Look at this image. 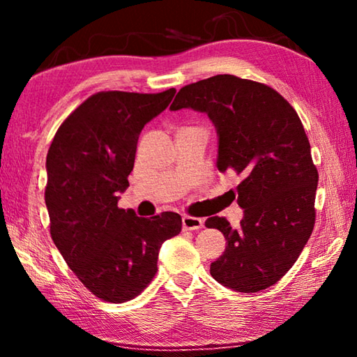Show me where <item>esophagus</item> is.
Listing matches in <instances>:
<instances>
[{"instance_id":"34e87169","label":"esophagus","mask_w":357,"mask_h":357,"mask_svg":"<svg viewBox=\"0 0 357 357\" xmlns=\"http://www.w3.org/2000/svg\"><path fill=\"white\" fill-rule=\"evenodd\" d=\"M183 228L184 229H200V228H203V220L198 219V217L184 215L183 217Z\"/></svg>"}]
</instances>
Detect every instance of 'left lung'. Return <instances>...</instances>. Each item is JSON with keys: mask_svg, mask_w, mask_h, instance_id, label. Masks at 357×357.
Masks as SVG:
<instances>
[{"mask_svg": "<svg viewBox=\"0 0 357 357\" xmlns=\"http://www.w3.org/2000/svg\"><path fill=\"white\" fill-rule=\"evenodd\" d=\"M181 108L208 114L219 137L217 168L243 178L241 225L219 215L204 222L228 243L211 275L234 291H261L288 273L315 225L318 172L304 126L275 89L228 74L181 88L170 110Z\"/></svg>", "mask_w": 357, "mask_h": 357, "instance_id": "obj_1", "label": "left lung"}]
</instances>
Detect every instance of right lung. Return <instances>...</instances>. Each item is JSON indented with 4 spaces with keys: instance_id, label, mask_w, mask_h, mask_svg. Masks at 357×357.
Returning a JSON list of instances; mask_svg holds the SVG:
<instances>
[{
    "instance_id": "obj_1",
    "label": "right lung",
    "mask_w": 357,
    "mask_h": 357,
    "mask_svg": "<svg viewBox=\"0 0 357 357\" xmlns=\"http://www.w3.org/2000/svg\"><path fill=\"white\" fill-rule=\"evenodd\" d=\"M174 93L93 94L59 126L48 149L52 239L78 280L107 302L121 304L140 294L157 273L160 245L183 227L176 213L144 219L118 208L140 132Z\"/></svg>"
}]
</instances>
